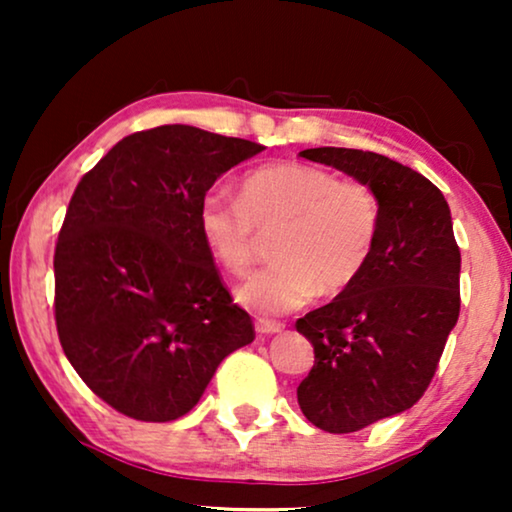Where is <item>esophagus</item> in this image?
<instances>
[{"mask_svg": "<svg viewBox=\"0 0 512 512\" xmlns=\"http://www.w3.org/2000/svg\"><path fill=\"white\" fill-rule=\"evenodd\" d=\"M256 331L261 335H275L284 331V324H279V321H270V319H258Z\"/></svg>", "mask_w": 512, "mask_h": 512, "instance_id": "esophagus-1", "label": "esophagus"}]
</instances>
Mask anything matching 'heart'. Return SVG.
I'll return each instance as SVG.
<instances>
[{
  "mask_svg": "<svg viewBox=\"0 0 512 512\" xmlns=\"http://www.w3.org/2000/svg\"><path fill=\"white\" fill-rule=\"evenodd\" d=\"M380 228L373 188L307 163L258 167L242 179L240 200L212 188L198 205L202 242L233 275L251 268L258 235L275 230V263L237 289V300L263 317L298 310L319 291H347L368 268Z\"/></svg>",
  "mask_w": 512,
  "mask_h": 512,
  "instance_id": "b5f03b06",
  "label": "heart"
}]
</instances>
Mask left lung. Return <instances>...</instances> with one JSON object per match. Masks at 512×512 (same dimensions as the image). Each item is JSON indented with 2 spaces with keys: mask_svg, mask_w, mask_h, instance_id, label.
Returning a JSON list of instances; mask_svg holds the SVG:
<instances>
[{
  "mask_svg": "<svg viewBox=\"0 0 512 512\" xmlns=\"http://www.w3.org/2000/svg\"><path fill=\"white\" fill-rule=\"evenodd\" d=\"M300 156L373 188L382 228L363 275L296 321L314 347L298 405L328 433L366 429L424 396L459 319L461 254L450 207L422 174L373 151L321 146Z\"/></svg>",
  "mask_w": 512,
  "mask_h": 512,
  "instance_id": "1",
  "label": "left lung"
}]
</instances>
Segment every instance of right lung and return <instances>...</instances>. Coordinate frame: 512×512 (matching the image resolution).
<instances>
[{"label": "right lung", "mask_w": 512, "mask_h": 512, "mask_svg": "<svg viewBox=\"0 0 512 512\" xmlns=\"http://www.w3.org/2000/svg\"><path fill=\"white\" fill-rule=\"evenodd\" d=\"M265 146L193 125L123 137L76 186L55 244V326L95 396L172 422L254 340L198 230L214 181Z\"/></svg>", "instance_id": "1"}]
</instances>
